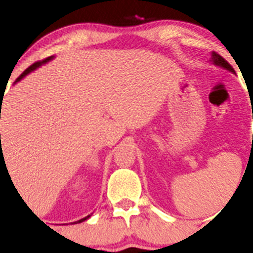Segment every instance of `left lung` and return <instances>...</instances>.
I'll use <instances>...</instances> for the list:
<instances>
[{"label":"left lung","mask_w":253,"mask_h":253,"mask_svg":"<svg viewBox=\"0 0 253 253\" xmlns=\"http://www.w3.org/2000/svg\"><path fill=\"white\" fill-rule=\"evenodd\" d=\"M210 62H211L213 64H215V66H219V67H222V68L227 69V71H229V72L236 73L234 72L233 67L228 63L227 60H225L222 55H219L218 53H215V51H211V58H210Z\"/></svg>","instance_id":"1"}]
</instances>
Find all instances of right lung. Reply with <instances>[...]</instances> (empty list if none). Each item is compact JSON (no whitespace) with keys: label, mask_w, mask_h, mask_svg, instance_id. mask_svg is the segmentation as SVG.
<instances>
[{"label":"right lung","mask_w":253,"mask_h":253,"mask_svg":"<svg viewBox=\"0 0 253 253\" xmlns=\"http://www.w3.org/2000/svg\"><path fill=\"white\" fill-rule=\"evenodd\" d=\"M53 55H51V57H49V58H46V59H44V60H40V62H37V63H34V64H31L30 67H29V68H26L25 71H24V72L21 73V75H20V77L17 78L16 81H15V84H17V82L19 81H21L22 78L25 77V76H28L29 73H31L33 72V71H35V69H38L39 68V67H42L43 66V64H45V63H48L49 60H51L53 59ZM91 215H87V216H84V218H82V219H80V220H77V222H75V224H77V223H82V222H84V220H86V219H88L90 218Z\"/></svg>","instance_id":"right-lung-1"}]
</instances>
